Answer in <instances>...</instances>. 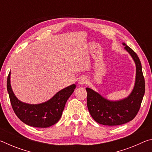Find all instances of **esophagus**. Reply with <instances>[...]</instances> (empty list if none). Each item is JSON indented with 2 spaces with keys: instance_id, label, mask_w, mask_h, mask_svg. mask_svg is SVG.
<instances>
[{
  "instance_id": "obj_1",
  "label": "esophagus",
  "mask_w": 152,
  "mask_h": 152,
  "mask_svg": "<svg viewBox=\"0 0 152 152\" xmlns=\"http://www.w3.org/2000/svg\"><path fill=\"white\" fill-rule=\"evenodd\" d=\"M87 83V78L84 76H82L78 79V84L80 85H83Z\"/></svg>"
}]
</instances>
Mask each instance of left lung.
<instances>
[{
  "mask_svg": "<svg viewBox=\"0 0 152 152\" xmlns=\"http://www.w3.org/2000/svg\"><path fill=\"white\" fill-rule=\"evenodd\" d=\"M125 49L132 56L136 66L134 88L129 96L117 101H111L102 97L93 90L86 88L87 107L95 121L108 126L123 125L134 119L140 109L144 93L145 80L141 61L132 48L125 44Z\"/></svg>",
  "mask_w": 152,
  "mask_h": 152,
  "instance_id": "1",
  "label": "left lung"
}]
</instances>
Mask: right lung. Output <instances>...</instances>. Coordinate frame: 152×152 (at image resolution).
I'll list each match as a JSON object with an SVG mask.
<instances>
[{"label": "right lung", "instance_id": "add662e5", "mask_svg": "<svg viewBox=\"0 0 152 152\" xmlns=\"http://www.w3.org/2000/svg\"><path fill=\"white\" fill-rule=\"evenodd\" d=\"M11 72L7 78V91L12 109L18 118L25 124L35 127H49L56 124L62 115L67 101L76 88L72 84L61 90L47 102L31 104L20 101L11 86Z\"/></svg>", "mask_w": 152, "mask_h": 152}]
</instances>
